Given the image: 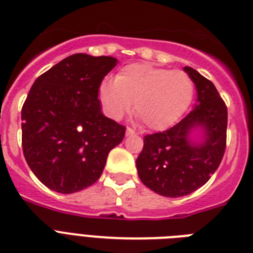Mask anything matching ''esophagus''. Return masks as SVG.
Here are the masks:
<instances>
[{"instance_id": "1", "label": "esophagus", "mask_w": 253, "mask_h": 253, "mask_svg": "<svg viewBox=\"0 0 253 253\" xmlns=\"http://www.w3.org/2000/svg\"><path fill=\"white\" fill-rule=\"evenodd\" d=\"M126 135H127V136H132V135H135V131H133L132 128H130V127H127Z\"/></svg>"}]
</instances>
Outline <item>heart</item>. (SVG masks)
Here are the masks:
<instances>
[{
	"label": "heart",
	"instance_id": "b5f03b06",
	"mask_svg": "<svg viewBox=\"0 0 253 253\" xmlns=\"http://www.w3.org/2000/svg\"><path fill=\"white\" fill-rule=\"evenodd\" d=\"M195 85L190 75L147 63L123 67L116 79H105L98 88V98L110 118L121 120L132 108L144 126L162 131L175 125L190 108Z\"/></svg>",
	"mask_w": 253,
	"mask_h": 253
}]
</instances>
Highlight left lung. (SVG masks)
<instances>
[{"label": "left lung", "instance_id": "left-lung-1", "mask_svg": "<svg viewBox=\"0 0 253 253\" xmlns=\"http://www.w3.org/2000/svg\"><path fill=\"white\" fill-rule=\"evenodd\" d=\"M194 80L198 98L192 112L164 132L144 136L136 160L139 178L166 198H180L204 186L218 169L226 148L227 109L214 84L192 67H183ZM199 131L198 141L192 139Z\"/></svg>", "mask_w": 253, "mask_h": 253}]
</instances>
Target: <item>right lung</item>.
<instances>
[{
  "instance_id": "add662e5",
  "label": "right lung",
  "mask_w": 253,
  "mask_h": 253,
  "mask_svg": "<svg viewBox=\"0 0 253 253\" xmlns=\"http://www.w3.org/2000/svg\"><path fill=\"white\" fill-rule=\"evenodd\" d=\"M118 59L77 53L35 80L22 108V147L41 183L74 194L101 176L126 127L105 117L98 88Z\"/></svg>"
}]
</instances>
